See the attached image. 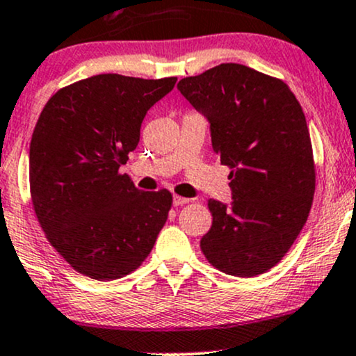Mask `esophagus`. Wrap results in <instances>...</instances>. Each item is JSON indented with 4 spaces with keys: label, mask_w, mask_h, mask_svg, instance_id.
<instances>
[{
    "label": "esophagus",
    "mask_w": 356,
    "mask_h": 356,
    "mask_svg": "<svg viewBox=\"0 0 356 356\" xmlns=\"http://www.w3.org/2000/svg\"><path fill=\"white\" fill-rule=\"evenodd\" d=\"M172 202H174V206H184V204H189V199L181 197V195H174Z\"/></svg>",
    "instance_id": "34e87169"
}]
</instances>
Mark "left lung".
<instances>
[{"label":"left lung","instance_id":"obj_1","mask_svg":"<svg viewBox=\"0 0 356 356\" xmlns=\"http://www.w3.org/2000/svg\"><path fill=\"white\" fill-rule=\"evenodd\" d=\"M211 124L212 149L229 165L232 202L211 199L204 256L226 275L276 266L303 229L314 195L308 125L284 81L246 65L220 63L177 83Z\"/></svg>","mask_w":356,"mask_h":356}]
</instances>
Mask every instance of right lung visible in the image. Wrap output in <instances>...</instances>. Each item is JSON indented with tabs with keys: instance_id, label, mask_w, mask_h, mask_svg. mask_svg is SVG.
<instances>
[{
	"instance_id": "obj_1",
	"label": "right lung",
	"mask_w": 356,
	"mask_h": 356,
	"mask_svg": "<svg viewBox=\"0 0 356 356\" xmlns=\"http://www.w3.org/2000/svg\"><path fill=\"white\" fill-rule=\"evenodd\" d=\"M175 81L104 73L60 88L40 113L30 144L31 201L50 244L80 275H129L164 227L172 194L138 191L120 165L140 140L147 110Z\"/></svg>"
}]
</instances>
